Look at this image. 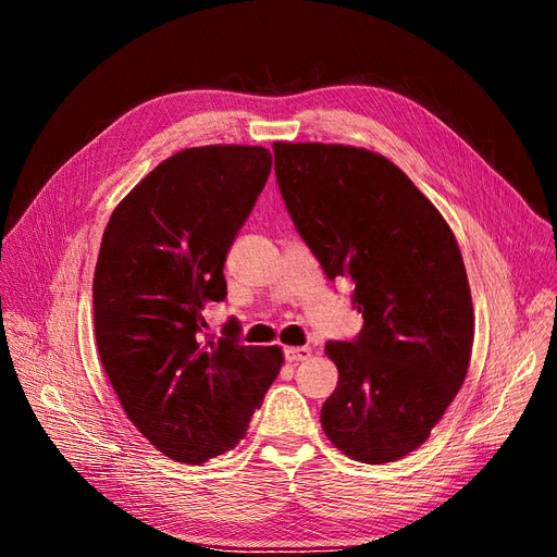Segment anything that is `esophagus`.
<instances>
[{"mask_svg": "<svg viewBox=\"0 0 557 557\" xmlns=\"http://www.w3.org/2000/svg\"><path fill=\"white\" fill-rule=\"evenodd\" d=\"M312 356V349L310 347H286L284 349V358L289 363H300V361H308V358Z\"/></svg>", "mask_w": 557, "mask_h": 557, "instance_id": "1", "label": "esophagus"}]
</instances>
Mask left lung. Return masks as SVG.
I'll use <instances>...</instances> for the list:
<instances>
[{
  "label": "left lung",
  "mask_w": 557,
  "mask_h": 557,
  "mask_svg": "<svg viewBox=\"0 0 557 557\" xmlns=\"http://www.w3.org/2000/svg\"><path fill=\"white\" fill-rule=\"evenodd\" d=\"M282 199L326 277L354 282L363 329L329 343L339 380L321 428L345 456L382 465L419 448L470 368L474 312L440 210L382 154L273 143Z\"/></svg>",
  "instance_id": "8db88e82"
}]
</instances>
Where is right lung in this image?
Masks as SVG:
<instances>
[{
  "label": "right lung",
  "instance_id": "obj_1",
  "mask_svg": "<svg viewBox=\"0 0 557 557\" xmlns=\"http://www.w3.org/2000/svg\"><path fill=\"white\" fill-rule=\"evenodd\" d=\"M259 146L181 150L124 196L103 231L92 298L106 374L161 454L201 465L236 446L284 356L199 335L226 298L224 261L271 173Z\"/></svg>",
  "mask_w": 557,
  "mask_h": 557
}]
</instances>
